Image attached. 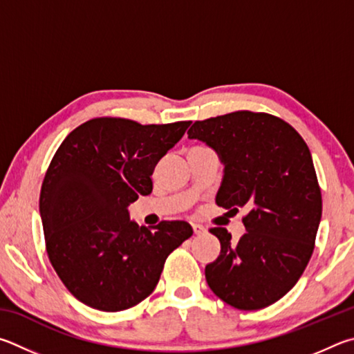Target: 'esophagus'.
I'll use <instances>...</instances> for the list:
<instances>
[{
    "mask_svg": "<svg viewBox=\"0 0 354 354\" xmlns=\"http://www.w3.org/2000/svg\"><path fill=\"white\" fill-rule=\"evenodd\" d=\"M193 230H194V234H197V236H199V234H202V233H205V232H207V230H205V227L201 225V224H193Z\"/></svg>",
    "mask_w": 354,
    "mask_h": 354,
    "instance_id": "1",
    "label": "esophagus"
}]
</instances>
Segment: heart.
Segmentation results:
<instances>
[{
	"mask_svg": "<svg viewBox=\"0 0 354 354\" xmlns=\"http://www.w3.org/2000/svg\"><path fill=\"white\" fill-rule=\"evenodd\" d=\"M199 147H201V146H199Z\"/></svg>",
	"mask_w": 354,
	"mask_h": 354,
	"instance_id": "b5f03b06",
	"label": "heart"
}]
</instances>
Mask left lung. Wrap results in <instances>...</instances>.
<instances>
[{"label":"left lung","instance_id":"8db88e82","mask_svg":"<svg viewBox=\"0 0 354 354\" xmlns=\"http://www.w3.org/2000/svg\"><path fill=\"white\" fill-rule=\"evenodd\" d=\"M188 138L205 141L225 166L216 203L247 209L236 243L225 228H209L221 255L207 264L208 286L243 311L269 306L295 286L314 252L322 193L309 147L281 118L250 110L196 121Z\"/></svg>","mask_w":354,"mask_h":354}]
</instances>
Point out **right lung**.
I'll return each mask as SVG.
<instances>
[{"label": "right lung", "instance_id": "right-lung-1", "mask_svg": "<svg viewBox=\"0 0 354 354\" xmlns=\"http://www.w3.org/2000/svg\"><path fill=\"white\" fill-rule=\"evenodd\" d=\"M189 124L93 118L55 151L40 191L43 233L54 270L84 305L107 313L138 305L193 234L185 221L138 227L127 212L152 193L155 166Z\"/></svg>", "mask_w": 354, "mask_h": 354}]
</instances>
